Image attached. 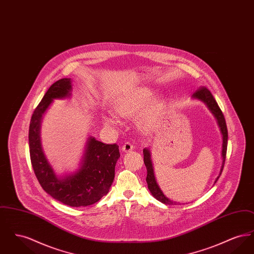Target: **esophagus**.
<instances>
[{
	"mask_svg": "<svg viewBox=\"0 0 254 254\" xmlns=\"http://www.w3.org/2000/svg\"><path fill=\"white\" fill-rule=\"evenodd\" d=\"M133 145H131L130 143H125L124 145H122V151L123 152H130L133 150Z\"/></svg>",
	"mask_w": 254,
	"mask_h": 254,
	"instance_id": "obj_1",
	"label": "esophagus"
}]
</instances>
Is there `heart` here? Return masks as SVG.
<instances>
[{
    "instance_id": "1",
    "label": "heart",
    "mask_w": 254,
    "mask_h": 254,
    "mask_svg": "<svg viewBox=\"0 0 254 254\" xmlns=\"http://www.w3.org/2000/svg\"><path fill=\"white\" fill-rule=\"evenodd\" d=\"M153 95L154 93L148 88H138L117 103L114 108L115 114L123 118H130L142 110L137 115L136 125L139 129L149 131L159 124L164 110L162 100L152 99ZM104 121L109 127H117V121L112 116H106Z\"/></svg>"
}]
</instances>
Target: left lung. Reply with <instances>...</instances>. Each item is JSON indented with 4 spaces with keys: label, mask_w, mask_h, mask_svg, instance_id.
<instances>
[{
    "label": "left lung",
    "mask_w": 254,
    "mask_h": 254,
    "mask_svg": "<svg viewBox=\"0 0 254 254\" xmlns=\"http://www.w3.org/2000/svg\"><path fill=\"white\" fill-rule=\"evenodd\" d=\"M192 99L194 100H198L201 101L205 104L206 108L209 109V111L212 113V115L215 117L216 121H217L220 131L222 133V139H223V144H222V166L221 169L219 171V175L217 178L215 179L214 184L217 182L222 170L224 168V164H225V160H226V153H227V145H228V128H227V124H226V120L225 117L221 111V109L219 108L215 99L212 96L211 92L205 88L203 87L199 90H197L193 95H192ZM144 163H145V168L147 170V174H146V179L145 181L147 183V188L150 191V193L152 194V196L154 198H156L158 201L162 202L163 204L166 205H176L178 204V202L172 201L169 199L164 192L162 191V190L160 189L159 185H158L157 181L155 179V175H154V169H153V164H152V160H151V152L149 150L148 147H145L144 150Z\"/></svg>",
    "instance_id": "8db88e82"
}]
</instances>
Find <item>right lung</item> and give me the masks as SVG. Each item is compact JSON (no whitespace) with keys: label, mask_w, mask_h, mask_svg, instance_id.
Returning <instances> with one entry per match:
<instances>
[{"label":"right lung","mask_w":254,"mask_h":254,"mask_svg":"<svg viewBox=\"0 0 254 254\" xmlns=\"http://www.w3.org/2000/svg\"><path fill=\"white\" fill-rule=\"evenodd\" d=\"M71 83L70 78H64L49 87L32 114L28 142L31 164L44 190L64 205L79 207L95 204L109 192L120 152L116 144L107 145L89 136L79 169L62 175L54 171L42 146L41 124L53 100L71 97Z\"/></svg>","instance_id":"add662e5"}]
</instances>
